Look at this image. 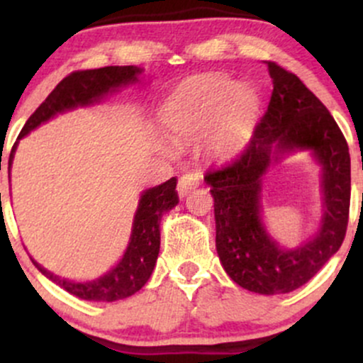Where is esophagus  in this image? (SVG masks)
Instances as JSON below:
<instances>
[{"mask_svg": "<svg viewBox=\"0 0 363 363\" xmlns=\"http://www.w3.org/2000/svg\"><path fill=\"white\" fill-rule=\"evenodd\" d=\"M199 182H201V176L196 172H187L184 176H181L179 179V184H177V193L181 198H184L191 193V191L194 189V187L199 186Z\"/></svg>", "mask_w": 363, "mask_h": 363, "instance_id": "1", "label": "esophagus"}]
</instances>
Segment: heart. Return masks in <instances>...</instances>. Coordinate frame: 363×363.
I'll use <instances>...</instances> for the list:
<instances>
[{
	"instance_id": "1",
	"label": "heart",
	"mask_w": 363,
	"mask_h": 363,
	"mask_svg": "<svg viewBox=\"0 0 363 363\" xmlns=\"http://www.w3.org/2000/svg\"><path fill=\"white\" fill-rule=\"evenodd\" d=\"M232 83L223 77H201L187 85L179 94L172 107L169 124L176 133H191L198 129L203 118L211 116L215 107L223 104V129L216 143L225 147L235 136L239 126H242L249 116L256 109V99L247 89H235L232 92Z\"/></svg>"
}]
</instances>
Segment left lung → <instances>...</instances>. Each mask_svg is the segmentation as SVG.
Instances as JSON below:
<instances>
[{
	"label": "left lung",
	"instance_id": "1",
	"mask_svg": "<svg viewBox=\"0 0 363 363\" xmlns=\"http://www.w3.org/2000/svg\"><path fill=\"white\" fill-rule=\"evenodd\" d=\"M273 80L268 109L239 155L205 174L215 199L216 252L237 285L262 295L307 283L343 244L350 213V152L343 133L294 73L266 61ZM311 149L323 167L325 215L318 234L295 250L278 246L260 220L262 176L273 160Z\"/></svg>",
	"mask_w": 363,
	"mask_h": 363
}]
</instances>
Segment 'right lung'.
<instances>
[{"label":"right lung","mask_w":363,"mask_h":363,"mask_svg":"<svg viewBox=\"0 0 363 363\" xmlns=\"http://www.w3.org/2000/svg\"><path fill=\"white\" fill-rule=\"evenodd\" d=\"M140 73L141 69L138 66H106V68L99 69L73 72L66 78H62L56 85V89L48 95V99L37 107V111L28 118L22 131H20L18 140H22L32 129L40 126L60 112L101 102V99L109 91L138 80ZM18 140H16V143H18ZM16 143L11 148L10 158H8V172L11 170ZM176 186L177 179L172 177L164 184L143 191L135 220H133L131 239H129L123 259L109 273L97 278V280L74 283L56 277L34 259L32 262L44 277H48L61 289L77 295L83 301L114 302L136 294L148 281L150 274L155 268L158 251H160V220L165 211L172 210L179 203Z\"/></svg>","instance_id":"right-lung-1"}]
</instances>
